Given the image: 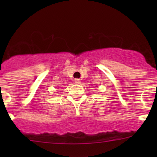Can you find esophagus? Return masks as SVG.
<instances>
[{
  "mask_svg": "<svg viewBox=\"0 0 157 157\" xmlns=\"http://www.w3.org/2000/svg\"><path fill=\"white\" fill-rule=\"evenodd\" d=\"M74 82H75V83H77V84H80V79H75V80H74Z\"/></svg>",
  "mask_w": 157,
  "mask_h": 157,
  "instance_id": "34e87169",
  "label": "esophagus"
}]
</instances>
